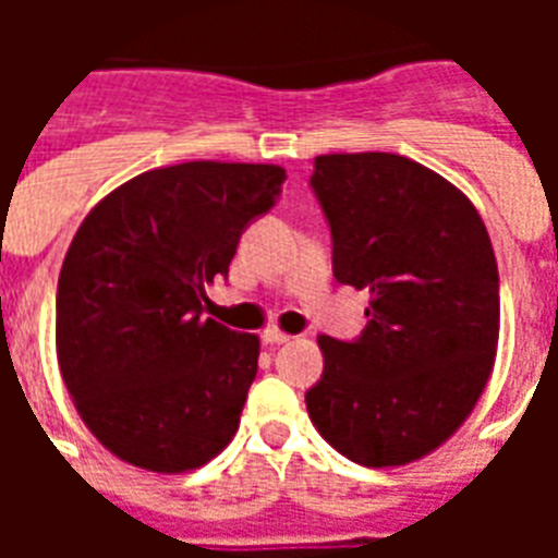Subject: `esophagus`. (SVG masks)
<instances>
[{
	"mask_svg": "<svg viewBox=\"0 0 558 558\" xmlns=\"http://www.w3.org/2000/svg\"><path fill=\"white\" fill-rule=\"evenodd\" d=\"M292 339L289 332L278 330V327H269V330H263V344H287Z\"/></svg>",
	"mask_w": 558,
	"mask_h": 558,
	"instance_id": "obj_1",
	"label": "esophagus"
}]
</instances>
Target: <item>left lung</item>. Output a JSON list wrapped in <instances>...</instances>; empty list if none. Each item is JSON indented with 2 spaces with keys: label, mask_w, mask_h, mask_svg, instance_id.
<instances>
[{
  "label": "left lung",
  "mask_w": 558,
  "mask_h": 558,
  "mask_svg": "<svg viewBox=\"0 0 558 558\" xmlns=\"http://www.w3.org/2000/svg\"><path fill=\"white\" fill-rule=\"evenodd\" d=\"M332 231L339 283L367 289L362 339L322 336L306 411L353 463L405 466L466 423L498 350L493 243L449 179L397 153H330L310 179Z\"/></svg>",
  "instance_id": "left-lung-1"
}]
</instances>
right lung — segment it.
I'll list each match as a JSON object with an SVG mask.
<instances>
[{
	"instance_id": "1",
	"label": "right lung",
	"mask_w": 558,
	"mask_h": 558,
	"mask_svg": "<svg viewBox=\"0 0 558 558\" xmlns=\"http://www.w3.org/2000/svg\"><path fill=\"white\" fill-rule=\"evenodd\" d=\"M287 170L182 161L107 193L57 280V365L77 414L130 466L182 475L240 428L260 339L202 315Z\"/></svg>"
}]
</instances>
